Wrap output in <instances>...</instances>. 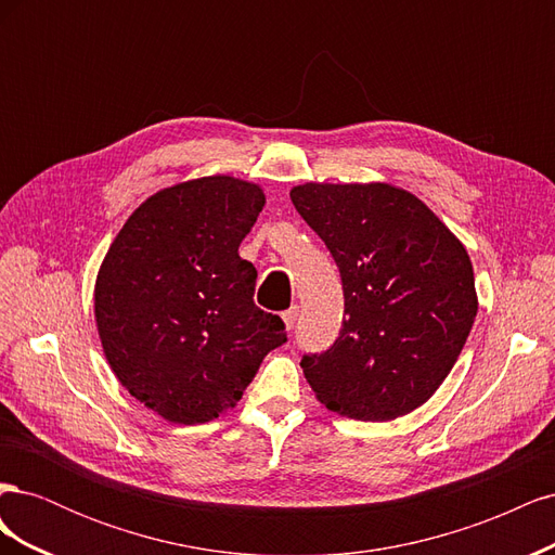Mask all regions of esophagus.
<instances>
[{"instance_id": "1", "label": "esophagus", "mask_w": 555, "mask_h": 555, "mask_svg": "<svg viewBox=\"0 0 555 555\" xmlns=\"http://www.w3.org/2000/svg\"><path fill=\"white\" fill-rule=\"evenodd\" d=\"M284 319V326H287V331H292L296 326V319H298V306H292L287 312L282 314Z\"/></svg>"}]
</instances>
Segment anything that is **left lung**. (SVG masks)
<instances>
[{
  "mask_svg": "<svg viewBox=\"0 0 555 555\" xmlns=\"http://www.w3.org/2000/svg\"><path fill=\"white\" fill-rule=\"evenodd\" d=\"M289 196L338 263L345 294L338 338L300 359L319 402L361 422L422 408L477 317L463 243L424 201L386 182H306Z\"/></svg>",
  "mask_w": 555,
  "mask_h": 555,
  "instance_id": "left-lung-1",
  "label": "left lung"
}]
</instances>
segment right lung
Segmentation results:
<instances>
[{"mask_svg": "<svg viewBox=\"0 0 555 555\" xmlns=\"http://www.w3.org/2000/svg\"><path fill=\"white\" fill-rule=\"evenodd\" d=\"M263 204L259 184L231 176L173 184L131 212L99 268L104 354L166 422H212L287 343L282 319L255 306L257 268L238 255Z\"/></svg>", "mask_w": 555, "mask_h": 555, "instance_id": "right-lung-1", "label": "right lung"}]
</instances>
